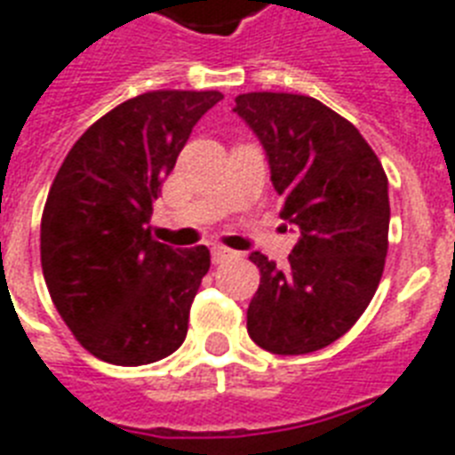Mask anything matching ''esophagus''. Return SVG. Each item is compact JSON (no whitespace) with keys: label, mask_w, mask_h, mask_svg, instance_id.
<instances>
[{"label":"esophagus","mask_w":455,"mask_h":455,"mask_svg":"<svg viewBox=\"0 0 455 455\" xmlns=\"http://www.w3.org/2000/svg\"><path fill=\"white\" fill-rule=\"evenodd\" d=\"M234 255H235L234 250L224 248V245H214V248H212V262L214 264L227 262V259H231V257H234Z\"/></svg>","instance_id":"obj_1"}]
</instances>
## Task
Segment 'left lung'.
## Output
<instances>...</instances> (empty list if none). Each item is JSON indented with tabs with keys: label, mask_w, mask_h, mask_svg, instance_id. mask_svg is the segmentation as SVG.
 <instances>
[{
	"label": "left lung",
	"mask_w": 455,
	"mask_h": 455,
	"mask_svg": "<svg viewBox=\"0 0 455 455\" xmlns=\"http://www.w3.org/2000/svg\"><path fill=\"white\" fill-rule=\"evenodd\" d=\"M269 157L281 220L299 241L278 269L262 252L248 307V332L271 354L323 349L352 328L373 299L389 231L387 174L359 130L316 99L283 92L235 96Z\"/></svg>",
	"instance_id": "left-lung-1"
}]
</instances>
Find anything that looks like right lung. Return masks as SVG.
I'll use <instances>...</instances> for the list:
<instances>
[{"instance_id": "right-lung-1", "label": "right lung", "mask_w": 455, "mask_h": 455, "mask_svg": "<svg viewBox=\"0 0 455 455\" xmlns=\"http://www.w3.org/2000/svg\"><path fill=\"white\" fill-rule=\"evenodd\" d=\"M221 92L160 89L96 120L60 164L42 212V271L84 349L116 366L177 352L210 250L151 235L153 200Z\"/></svg>"}]
</instances>
